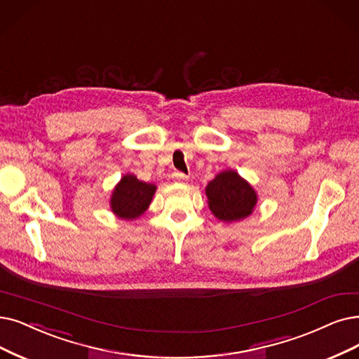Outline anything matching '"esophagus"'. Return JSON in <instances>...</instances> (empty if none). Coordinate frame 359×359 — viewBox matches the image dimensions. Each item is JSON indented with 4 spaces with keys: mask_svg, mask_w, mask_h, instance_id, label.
Masks as SVG:
<instances>
[{
    "mask_svg": "<svg viewBox=\"0 0 359 359\" xmlns=\"http://www.w3.org/2000/svg\"><path fill=\"white\" fill-rule=\"evenodd\" d=\"M174 178L177 180V181H181V182H184V181H187V175L184 174V172H181V170H174Z\"/></svg>",
    "mask_w": 359,
    "mask_h": 359,
    "instance_id": "1",
    "label": "esophagus"
}]
</instances>
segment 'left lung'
I'll list each match as a JSON object with an SVG mask.
<instances>
[{
    "label": "left lung",
    "instance_id": "8db88e82",
    "mask_svg": "<svg viewBox=\"0 0 359 359\" xmlns=\"http://www.w3.org/2000/svg\"><path fill=\"white\" fill-rule=\"evenodd\" d=\"M206 194L209 208L221 221H237L246 218L256 205V193L234 170H224L212 180Z\"/></svg>",
    "mask_w": 359,
    "mask_h": 359
}]
</instances>
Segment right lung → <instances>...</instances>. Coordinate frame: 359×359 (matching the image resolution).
<instances>
[{"instance_id": "1", "label": "right lung", "mask_w": 359, "mask_h": 359, "mask_svg": "<svg viewBox=\"0 0 359 359\" xmlns=\"http://www.w3.org/2000/svg\"><path fill=\"white\" fill-rule=\"evenodd\" d=\"M154 191L156 185L142 182L134 175H125L113 191L111 210L122 219H135L149 208Z\"/></svg>"}]
</instances>
